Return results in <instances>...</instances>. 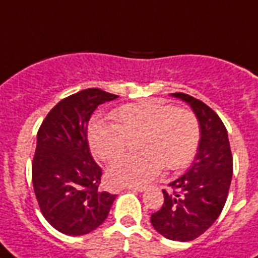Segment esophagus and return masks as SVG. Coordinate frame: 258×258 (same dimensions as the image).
I'll return each instance as SVG.
<instances>
[{
    "instance_id": "34e87169",
    "label": "esophagus",
    "mask_w": 258,
    "mask_h": 258,
    "mask_svg": "<svg viewBox=\"0 0 258 258\" xmlns=\"http://www.w3.org/2000/svg\"><path fill=\"white\" fill-rule=\"evenodd\" d=\"M127 188H128V190H133V191H139V192H142V191H145L146 190V187L145 186H127Z\"/></svg>"
}]
</instances>
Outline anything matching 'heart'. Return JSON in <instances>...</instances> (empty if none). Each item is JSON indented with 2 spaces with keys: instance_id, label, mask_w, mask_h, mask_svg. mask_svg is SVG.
<instances>
[{
  "instance_id": "heart-1",
  "label": "heart",
  "mask_w": 258,
  "mask_h": 258,
  "mask_svg": "<svg viewBox=\"0 0 258 258\" xmlns=\"http://www.w3.org/2000/svg\"><path fill=\"white\" fill-rule=\"evenodd\" d=\"M115 123L93 121L88 143L97 159L111 162L124 153L130 139H137L141 153L117 159L107 176L113 186H138L154 179L165 166L182 169L196 157L201 141V125L196 113L149 99L125 104L113 112Z\"/></svg>"
}]
</instances>
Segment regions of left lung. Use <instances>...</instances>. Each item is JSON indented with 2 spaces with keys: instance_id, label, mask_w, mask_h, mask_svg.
I'll list each match as a JSON object with an SVG mask.
<instances>
[{
  "instance_id": "obj_1",
  "label": "left lung",
  "mask_w": 258,
  "mask_h": 258,
  "mask_svg": "<svg viewBox=\"0 0 258 258\" xmlns=\"http://www.w3.org/2000/svg\"><path fill=\"white\" fill-rule=\"evenodd\" d=\"M198 117L201 141L191 167L163 191L165 202L151 214V225L172 241H191L204 234L222 212L233 175L228 131L220 116L204 101L178 92Z\"/></svg>"
}]
</instances>
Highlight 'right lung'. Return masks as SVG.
Returning <instances> with one entry per match:
<instances>
[{
  "label": "right lung",
  "mask_w": 258,
  "mask_h": 258,
  "mask_svg": "<svg viewBox=\"0 0 258 258\" xmlns=\"http://www.w3.org/2000/svg\"><path fill=\"white\" fill-rule=\"evenodd\" d=\"M117 95L83 89L50 109L37 133L32 182L45 220L62 234L83 236L100 226L115 194L99 190L100 166L87 141L89 117L97 105Z\"/></svg>",
  "instance_id": "1"
}]
</instances>
